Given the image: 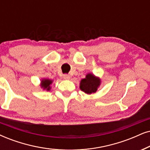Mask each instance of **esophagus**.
<instances>
[{"label":"esophagus","instance_id":"34e87169","mask_svg":"<svg viewBox=\"0 0 150 150\" xmlns=\"http://www.w3.org/2000/svg\"><path fill=\"white\" fill-rule=\"evenodd\" d=\"M63 77L65 79H69L70 78H71V76H70L69 75H64Z\"/></svg>","mask_w":150,"mask_h":150}]
</instances>
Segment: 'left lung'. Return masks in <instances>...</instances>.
Listing matches in <instances>:
<instances>
[{"instance_id": "left-lung-1", "label": "left lung", "mask_w": 150, "mask_h": 150, "mask_svg": "<svg viewBox=\"0 0 150 150\" xmlns=\"http://www.w3.org/2000/svg\"><path fill=\"white\" fill-rule=\"evenodd\" d=\"M100 84L101 79L100 77L90 73L87 74L85 78L81 79L79 83V88L85 93L91 95L97 91Z\"/></svg>"}]
</instances>
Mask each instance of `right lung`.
<instances>
[{"label": "right lung", "instance_id": "1", "mask_svg": "<svg viewBox=\"0 0 150 150\" xmlns=\"http://www.w3.org/2000/svg\"><path fill=\"white\" fill-rule=\"evenodd\" d=\"M53 82V80L50 79H42L41 81L40 86L43 91H50L51 86L50 85Z\"/></svg>", "mask_w": 150, "mask_h": 150}]
</instances>
